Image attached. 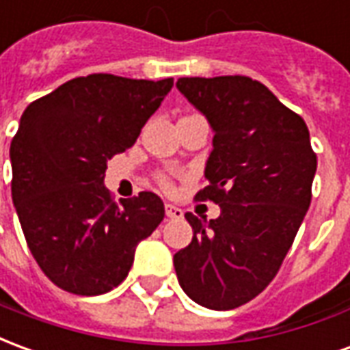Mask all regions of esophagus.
I'll return each mask as SVG.
<instances>
[{
    "label": "esophagus",
    "instance_id": "obj_1",
    "mask_svg": "<svg viewBox=\"0 0 350 350\" xmlns=\"http://www.w3.org/2000/svg\"><path fill=\"white\" fill-rule=\"evenodd\" d=\"M165 213H167V217L170 219H182L183 212L174 204H165Z\"/></svg>",
    "mask_w": 350,
    "mask_h": 350
}]
</instances>
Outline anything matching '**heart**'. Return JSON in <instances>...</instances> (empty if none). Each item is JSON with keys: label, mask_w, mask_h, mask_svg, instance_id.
I'll list each match as a JSON object with an SVG mask.
<instances>
[{"label": "heart", "mask_w": 350, "mask_h": 350, "mask_svg": "<svg viewBox=\"0 0 350 350\" xmlns=\"http://www.w3.org/2000/svg\"><path fill=\"white\" fill-rule=\"evenodd\" d=\"M157 183H159L163 189H172V172H161L157 176Z\"/></svg>", "instance_id": "b5f03b06"}]
</instances>
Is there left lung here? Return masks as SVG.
<instances>
[{
  "instance_id": "8db88e82",
  "label": "left lung",
  "mask_w": 350,
  "mask_h": 350,
  "mask_svg": "<svg viewBox=\"0 0 350 350\" xmlns=\"http://www.w3.org/2000/svg\"><path fill=\"white\" fill-rule=\"evenodd\" d=\"M208 118L213 150L197 200L219 204L217 219H185L193 240L174 255L180 285L200 306L240 308L283 264L311 204L317 153L301 116L250 77L178 79Z\"/></svg>"
}]
</instances>
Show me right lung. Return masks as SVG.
I'll list each match as a JSON object with an SVG mask.
<instances>
[{
  "label": "right lung",
  "mask_w": 350,
  "mask_h": 350,
  "mask_svg": "<svg viewBox=\"0 0 350 350\" xmlns=\"http://www.w3.org/2000/svg\"><path fill=\"white\" fill-rule=\"evenodd\" d=\"M174 80L95 72L33 100L11 142L12 202L27 247L67 293L97 296L127 278L135 250L165 217L155 193L116 204L107 161L137 142Z\"/></svg>",
  "instance_id": "right-lung-1"
}]
</instances>
